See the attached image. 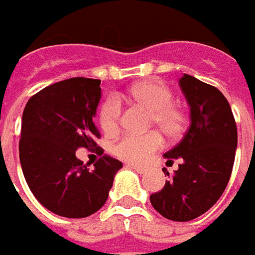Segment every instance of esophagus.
<instances>
[{"instance_id":"1","label":"esophagus","mask_w":255,"mask_h":255,"mask_svg":"<svg viewBox=\"0 0 255 255\" xmlns=\"http://www.w3.org/2000/svg\"><path fill=\"white\" fill-rule=\"evenodd\" d=\"M128 167H129V169H132V170H134L136 173H139V174H144V173H146V169H144V167H140V166H133V164H128Z\"/></svg>"}]
</instances>
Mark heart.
<instances>
[{"mask_svg": "<svg viewBox=\"0 0 255 255\" xmlns=\"http://www.w3.org/2000/svg\"><path fill=\"white\" fill-rule=\"evenodd\" d=\"M122 101L139 105L150 111V125H154L167 137L180 136L186 128V113L179 105L173 103V91L160 79H146L130 86L116 99H106L99 112V123L105 133L112 134L119 130L122 118ZM162 144L157 133L125 134L113 146V153L134 164L147 162Z\"/></svg>", "mask_w": 255, "mask_h": 255, "instance_id": "b5f03b06", "label": "heart"}]
</instances>
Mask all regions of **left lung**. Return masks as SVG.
Instances as JSON below:
<instances>
[{"mask_svg": "<svg viewBox=\"0 0 255 255\" xmlns=\"http://www.w3.org/2000/svg\"><path fill=\"white\" fill-rule=\"evenodd\" d=\"M190 106V126L181 142L164 153L167 164L179 159V169L162 190L150 196L154 210L173 221H190L220 199L230 180L237 126L230 103L214 86L184 74L179 81ZM166 170V169H163Z\"/></svg>", "mask_w": 255, "mask_h": 255, "instance_id": "8db88e82", "label": "left lung"}]
</instances>
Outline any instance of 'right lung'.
Returning <instances> with one entry per match:
<instances>
[{"label":"right lung","mask_w":255,"mask_h":255,"mask_svg":"<svg viewBox=\"0 0 255 255\" xmlns=\"http://www.w3.org/2000/svg\"><path fill=\"white\" fill-rule=\"evenodd\" d=\"M99 101V79L71 78L35 93L25 106L19 139L22 173L36 200L58 216L82 219L96 213L122 169V162L105 154L89 170L75 154L81 147H96L95 137L101 133L93 118Z\"/></svg>","instance_id":"right-lung-1"}]
</instances>
